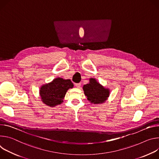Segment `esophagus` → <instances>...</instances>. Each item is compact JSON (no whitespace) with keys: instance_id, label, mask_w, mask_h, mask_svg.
<instances>
[{"instance_id":"34e87169","label":"esophagus","mask_w":159,"mask_h":159,"mask_svg":"<svg viewBox=\"0 0 159 159\" xmlns=\"http://www.w3.org/2000/svg\"><path fill=\"white\" fill-rule=\"evenodd\" d=\"M75 86H76V87H77V88H80V86H81V83H76L75 84Z\"/></svg>"}]
</instances>
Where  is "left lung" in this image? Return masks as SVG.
Listing matches in <instances>:
<instances>
[{
	"instance_id": "obj_1",
	"label": "left lung",
	"mask_w": 159,
	"mask_h": 159,
	"mask_svg": "<svg viewBox=\"0 0 159 159\" xmlns=\"http://www.w3.org/2000/svg\"><path fill=\"white\" fill-rule=\"evenodd\" d=\"M83 89L85 95L87 97L88 100L92 103H103L109 96V90L104 89L93 78H91L90 83L84 84Z\"/></svg>"
}]
</instances>
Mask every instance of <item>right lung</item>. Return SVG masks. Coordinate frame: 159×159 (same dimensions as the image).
Masks as SVG:
<instances>
[{
	"instance_id": "1",
	"label": "right lung",
	"mask_w": 159,
	"mask_h": 159,
	"mask_svg": "<svg viewBox=\"0 0 159 159\" xmlns=\"http://www.w3.org/2000/svg\"><path fill=\"white\" fill-rule=\"evenodd\" d=\"M70 80L61 78L54 79L51 83L43 85L40 92L42 102L50 107L61 104L69 89L73 87Z\"/></svg>"
}]
</instances>
